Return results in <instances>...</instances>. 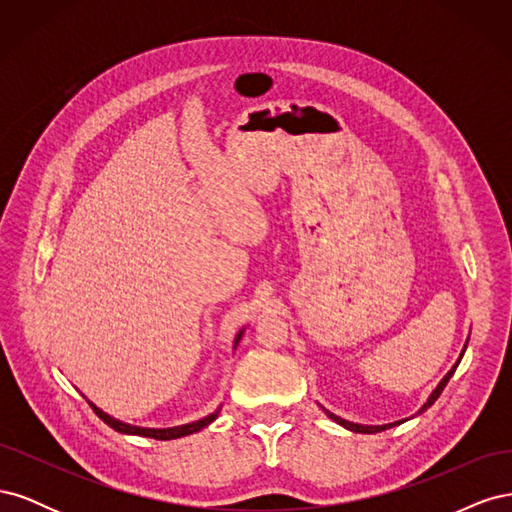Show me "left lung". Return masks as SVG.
<instances>
[{
  "instance_id": "8db88e82",
  "label": "left lung",
  "mask_w": 512,
  "mask_h": 512,
  "mask_svg": "<svg viewBox=\"0 0 512 512\" xmlns=\"http://www.w3.org/2000/svg\"><path fill=\"white\" fill-rule=\"evenodd\" d=\"M466 348H468V342H466V346H463V350H461V354H459V361H461V356H463V352H466ZM459 361L453 365V369L448 371V374L440 380V384L436 386V389L431 391V395L427 397V401L423 404V408L418 410V414L421 412H425L427 408H431L433 404H436V399L440 397V393L444 391V386L448 384V380H451V376L455 374V369H457V365H459ZM324 410V408H322ZM327 412V416L331 418V421H335L337 425H342V427H346V429H350V431H354V433H378V431H384V429H391L393 425H399V423H404V421H395V423H389V425H359V423H350V421H346V418H342V416H337V414H333V412H329V410H324Z\"/></svg>"
}]
</instances>
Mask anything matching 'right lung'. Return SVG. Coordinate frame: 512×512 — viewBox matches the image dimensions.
<instances>
[{"label":"right lung","instance_id":"add662e5","mask_svg":"<svg viewBox=\"0 0 512 512\" xmlns=\"http://www.w3.org/2000/svg\"><path fill=\"white\" fill-rule=\"evenodd\" d=\"M243 331H245V329H241V331L237 333V337H235V348L239 346V339L243 337ZM89 406L94 408V412L102 418V421H104L108 427H113L115 431L126 433V436H143V438H153V440H177V438H183V436H190V433H196V431H200V429H205L207 425H211V423L215 421V418H218V414H220V408H218L215 412H211L209 416L200 418V421L185 423V425H179V427L156 429V427H136V425H130V423H123V421H119V418H113L111 414L102 412L96 404H91V401H89Z\"/></svg>","mask_w":512,"mask_h":512}]
</instances>
